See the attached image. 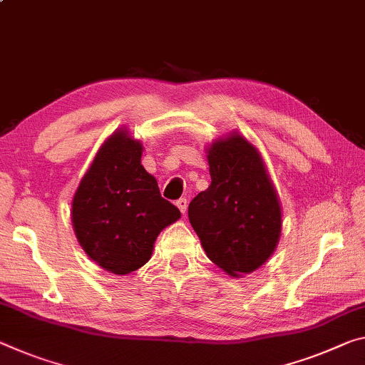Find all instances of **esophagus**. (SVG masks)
Returning a JSON list of instances; mask_svg holds the SVG:
<instances>
[{"mask_svg": "<svg viewBox=\"0 0 365 365\" xmlns=\"http://www.w3.org/2000/svg\"><path fill=\"white\" fill-rule=\"evenodd\" d=\"M175 205H177L178 210H180V212H182V214L187 212V207H188V201H187V198H180V200H177V201H175Z\"/></svg>", "mask_w": 365, "mask_h": 365, "instance_id": "1", "label": "esophagus"}]
</instances>
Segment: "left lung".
Listing matches in <instances>:
<instances>
[{"mask_svg":"<svg viewBox=\"0 0 365 365\" xmlns=\"http://www.w3.org/2000/svg\"><path fill=\"white\" fill-rule=\"evenodd\" d=\"M207 164L211 185L190 203V224L214 264L250 274L279 242V198L258 149L237 131L211 144Z\"/></svg>","mask_w":365,"mask_h":365,"instance_id":"left-lung-1","label":"left lung"}]
</instances>
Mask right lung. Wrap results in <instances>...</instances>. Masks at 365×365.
Instances as JSON below:
<instances>
[{"mask_svg": "<svg viewBox=\"0 0 365 365\" xmlns=\"http://www.w3.org/2000/svg\"><path fill=\"white\" fill-rule=\"evenodd\" d=\"M141 155L140 141L126 130L115 131L96 154L71 203L79 245L113 274L146 264L160 230L180 217L178 207L160 196Z\"/></svg>", "mask_w": 365, "mask_h": 365, "instance_id": "add662e5", "label": "right lung"}]
</instances>
